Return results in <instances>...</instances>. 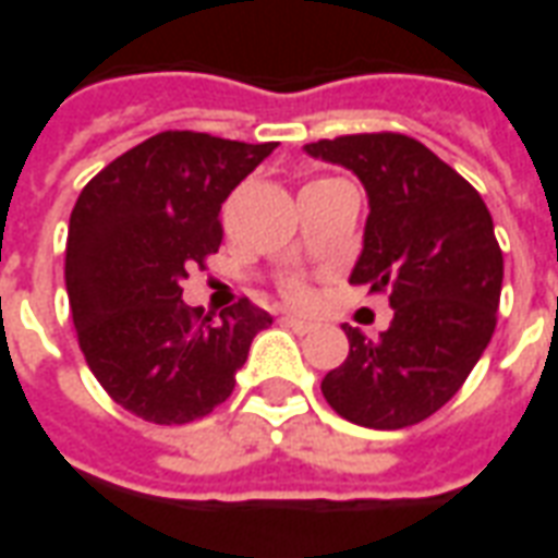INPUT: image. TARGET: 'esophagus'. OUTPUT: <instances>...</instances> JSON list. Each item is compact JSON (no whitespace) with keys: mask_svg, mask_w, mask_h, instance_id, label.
<instances>
[{"mask_svg":"<svg viewBox=\"0 0 558 558\" xmlns=\"http://www.w3.org/2000/svg\"><path fill=\"white\" fill-rule=\"evenodd\" d=\"M283 323H287L292 331H299V335H307V331H314V323H311V319H302V316L283 314Z\"/></svg>","mask_w":558,"mask_h":558,"instance_id":"obj_1","label":"esophagus"}]
</instances>
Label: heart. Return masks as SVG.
<instances>
[{"instance_id": "heart-1", "label": "heart", "mask_w": 558, "mask_h": 558, "mask_svg": "<svg viewBox=\"0 0 558 558\" xmlns=\"http://www.w3.org/2000/svg\"><path fill=\"white\" fill-rule=\"evenodd\" d=\"M290 295H292V299H302L304 290H302V287H290Z\"/></svg>"}]
</instances>
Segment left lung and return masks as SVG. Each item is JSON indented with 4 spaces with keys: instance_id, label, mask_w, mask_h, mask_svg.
<instances>
[{
    "instance_id": "obj_1",
    "label": "left lung",
    "mask_w": 558,
    "mask_h": 558,
    "mask_svg": "<svg viewBox=\"0 0 558 558\" xmlns=\"http://www.w3.org/2000/svg\"><path fill=\"white\" fill-rule=\"evenodd\" d=\"M311 158L362 179L371 203L350 283L388 292L391 326L376 340L343 326L347 362L323 395L352 424L400 430L430 418L466 383L496 328L502 251L481 194L407 134L307 143Z\"/></svg>"
}]
</instances>
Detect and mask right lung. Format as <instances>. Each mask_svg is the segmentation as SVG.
Listing matches in <instances>:
<instances>
[{
  "mask_svg": "<svg viewBox=\"0 0 558 558\" xmlns=\"http://www.w3.org/2000/svg\"><path fill=\"white\" fill-rule=\"evenodd\" d=\"M275 143L163 131L77 196L65 287L80 350L104 391L151 424H187L230 398L271 316L239 299L220 323L182 302L187 268L218 254L220 203Z\"/></svg>",
  "mask_w": 558,
  "mask_h": 558,
  "instance_id": "obj_1",
  "label": "right lung"
}]
</instances>
